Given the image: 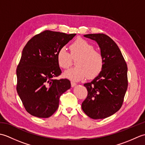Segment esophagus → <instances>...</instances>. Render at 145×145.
<instances>
[{
  "label": "esophagus",
  "mask_w": 145,
  "mask_h": 145,
  "mask_svg": "<svg viewBox=\"0 0 145 145\" xmlns=\"http://www.w3.org/2000/svg\"><path fill=\"white\" fill-rule=\"evenodd\" d=\"M76 85V84L75 82H71V86H72V87H75V86Z\"/></svg>",
  "instance_id": "1"
}]
</instances>
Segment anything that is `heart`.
Returning <instances> with one entry per match:
<instances>
[{
  "label": "heart",
  "mask_w": 145,
  "mask_h": 145,
  "mask_svg": "<svg viewBox=\"0 0 145 145\" xmlns=\"http://www.w3.org/2000/svg\"><path fill=\"white\" fill-rule=\"evenodd\" d=\"M70 55L65 47L59 49L57 54L58 65L67 69L72 65L73 59L76 67L67 70L64 76L74 81H79L88 76L94 78L101 73L104 60L100 52L94 50V46L83 39H77L69 47Z\"/></svg>",
  "instance_id": "b5f03b06"
}]
</instances>
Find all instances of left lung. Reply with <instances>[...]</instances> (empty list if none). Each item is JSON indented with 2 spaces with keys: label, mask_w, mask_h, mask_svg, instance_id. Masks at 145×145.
I'll return each mask as SVG.
<instances>
[{
  "label": "left lung",
  "mask_w": 145,
  "mask_h": 145,
  "mask_svg": "<svg viewBox=\"0 0 145 145\" xmlns=\"http://www.w3.org/2000/svg\"><path fill=\"white\" fill-rule=\"evenodd\" d=\"M85 37L97 42L104 60L101 73L85 84L88 95L82 108L92 119H103L120 109L128 88L127 65L118 45L103 33H92Z\"/></svg>",
  "instance_id": "8db88e82"
}]
</instances>
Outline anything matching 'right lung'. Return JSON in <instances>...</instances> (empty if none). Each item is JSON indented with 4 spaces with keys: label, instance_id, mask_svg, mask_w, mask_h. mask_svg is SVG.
<instances>
[{
    "label": "right lung",
    "instance_id": "obj_1",
    "mask_svg": "<svg viewBox=\"0 0 145 145\" xmlns=\"http://www.w3.org/2000/svg\"><path fill=\"white\" fill-rule=\"evenodd\" d=\"M76 33L45 30L24 47L17 69V91L26 111L39 118L56 112L61 94L70 88L68 79H54L61 71L57 54Z\"/></svg>",
    "mask_w": 145,
    "mask_h": 145
}]
</instances>
